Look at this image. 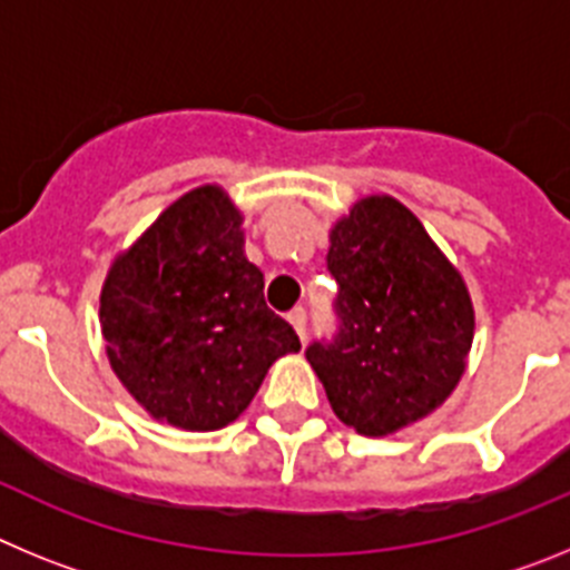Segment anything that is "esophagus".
Wrapping results in <instances>:
<instances>
[{
	"instance_id": "34e87169",
	"label": "esophagus",
	"mask_w": 570,
	"mask_h": 570,
	"mask_svg": "<svg viewBox=\"0 0 570 570\" xmlns=\"http://www.w3.org/2000/svg\"><path fill=\"white\" fill-rule=\"evenodd\" d=\"M288 322H291V325H294V331H296V334H299V340L305 342V322H308V316H305V311H302V308L291 311Z\"/></svg>"
}]
</instances>
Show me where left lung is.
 <instances>
[{
    "mask_svg": "<svg viewBox=\"0 0 570 570\" xmlns=\"http://www.w3.org/2000/svg\"><path fill=\"white\" fill-rule=\"evenodd\" d=\"M340 285L334 342L305 351L334 414L387 436L454 394L473 342V302L456 265L400 199L365 196L331 228Z\"/></svg>",
    "mask_w": 570,
    "mask_h": 570,
    "instance_id": "8db88e82",
    "label": "left lung"
}]
</instances>
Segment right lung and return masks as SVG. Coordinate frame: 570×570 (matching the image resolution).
<instances>
[{
    "mask_svg": "<svg viewBox=\"0 0 570 570\" xmlns=\"http://www.w3.org/2000/svg\"><path fill=\"white\" fill-rule=\"evenodd\" d=\"M265 276L245 256L242 210L199 185L116 254L99 294L116 380L183 431H219L250 405L299 336L265 305Z\"/></svg>",
    "mask_w": 570,
    "mask_h": 570,
    "instance_id": "add662e5",
    "label": "right lung"
}]
</instances>
